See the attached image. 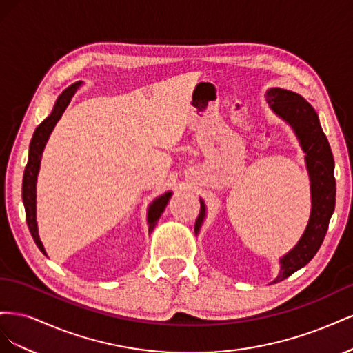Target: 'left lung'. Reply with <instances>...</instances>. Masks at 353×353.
I'll return each instance as SVG.
<instances>
[{
  "instance_id": "obj_1",
  "label": "left lung",
  "mask_w": 353,
  "mask_h": 353,
  "mask_svg": "<svg viewBox=\"0 0 353 353\" xmlns=\"http://www.w3.org/2000/svg\"><path fill=\"white\" fill-rule=\"evenodd\" d=\"M270 109L292 126L305 153L306 170L311 181V215L307 225L293 249L280 258V272L272 283H279L299 271L316 254L328 230L336 206L334 159L315 109L302 95L283 88H270L265 94ZM206 219V205L200 199V215L194 231L200 232Z\"/></svg>"
}]
</instances>
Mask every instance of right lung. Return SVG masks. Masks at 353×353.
Wrapping results in <instances>:
<instances>
[{"instance_id": "right-lung-1", "label": "right lung", "mask_w": 353, "mask_h": 353, "mask_svg": "<svg viewBox=\"0 0 353 353\" xmlns=\"http://www.w3.org/2000/svg\"><path fill=\"white\" fill-rule=\"evenodd\" d=\"M81 83L82 82H77V83L70 85L69 88H66L59 95V99L56 100L54 108H52L50 116L46 117V119L38 125V128L34 132V137H32V140H30V144H29L28 165L25 168V174H23L22 199H23L25 210H26V222H28L29 231L32 234V237H34L39 250L44 254H47V252L44 249V244H42V241L39 239L38 222H37V179H38V174H39L41 157H42V152H44L48 138H50V134L52 132V130H54V126L59 122L61 114L65 113L74 92H77L78 88L81 87ZM170 197H172V191H166L165 194L156 197L150 203V206H148V209H147L148 232H152L154 230L156 223H157L159 218L162 216V213H163Z\"/></svg>"}]
</instances>
